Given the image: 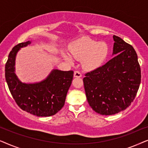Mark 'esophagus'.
<instances>
[{"label":"esophagus","mask_w":148,"mask_h":148,"mask_svg":"<svg viewBox=\"0 0 148 148\" xmlns=\"http://www.w3.org/2000/svg\"><path fill=\"white\" fill-rule=\"evenodd\" d=\"M82 76V73H81L80 71H75L74 72L75 77H81Z\"/></svg>","instance_id":"34e87169"}]
</instances>
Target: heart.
I'll list each match as a JSON object with an SVG mask.
<instances>
[{
	"instance_id": "heart-1",
	"label": "heart",
	"mask_w": 148,
	"mask_h": 148,
	"mask_svg": "<svg viewBox=\"0 0 148 148\" xmlns=\"http://www.w3.org/2000/svg\"><path fill=\"white\" fill-rule=\"evenodd\" d=\"M69 50L72 56L78 60L83 59V65L88 70H93L102 65L108 54L109 48L105 42H98L88 38H82L70 44ZM61 56L72 62L69 54L61 51Z\"/></svg>"
}]
</instances>
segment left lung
I'll list each match as a JSON object with an SVG mask.
<instances>
[{"label":"left lung","mask_w":148,"mask_h":148,"mask_svg":"<svg viewBox=\"0 0 148 148\" xmlns=\"http://www.w3.org/2000/svg\"><path fill=\"white\" fill-rule=\"evenodd\" d=\"M112 59L85 74L83 79L87 100L102 115L115 114L133 102L141 83V68L133 47L118 36Z\"/></svg>","instance_id":"8db88e82"}]
</instances>
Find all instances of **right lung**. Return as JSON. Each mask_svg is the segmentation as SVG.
Returning a JSON list of instances; mask_svg holds the SVG:
<instances>
[{
  "label": "right lung",
  "mask_w": 148,
  "mask_h": 148,
  "mask_svg": "<svg viewBox=\"0 0 148 148\" xmlns=\"http://www.w3.org/2000/svg\"><path fill=\"white\" fill-rule=\"evenodd\" d=\"M30 44V41L22 42L10 52L5 64L6 81L12 96L22 110L37 116H52L64 106L73 71L54 69L42 82L22 83L15 73V57L20 48Z\"/></svg>",
  "instance_id": "add662e5"
}]
</instances>
